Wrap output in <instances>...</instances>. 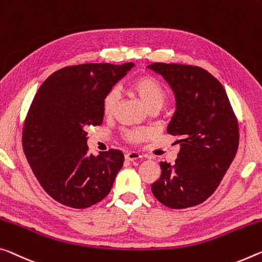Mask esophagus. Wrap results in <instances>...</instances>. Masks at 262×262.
<instances>
[{"label":"esophagus","instance_id":"esophagus-1","mask_svg":"<svg viewBox=\"0 0 262 262\" xmlns=\"http://www.w3.org/2000/svg\"><path fill=\"white\" fill-rule=\"evenodd\" d=\"M141 157H142V156H141L140 154L135 152V151H129V152H127L126 155H124V159H126L127 161H129V162H134L136 160H140Z\"/></svg>","mask_w":262,"mask_h":262}]
</instances>
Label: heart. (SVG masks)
Listing matches in <instances>:
<instances>
[{
	"instance_id": "b5f03b06",
	"label": "heart",
	"mask_w": 262,
	"mask_h": 262,
	"mask_svg": "<svg viewBox=\"0 0 262 262\" xmlns=\"http://www.w3.org/2000/svg\"><path fill=\"white\" fill-rule=\"evenodd\" d=\"M132 89L135 94L140 98V100L143 102V105L147 108L152 111H160L164 106L165 100H167V94H165L163 87L160 85V82L155 78L149 76H142L136 78L132 84ZM120 99V93L116 89H112L108 93L106 94L103 99V113L107 116L114 114L118 106ZM124 138L129 142L138 143L143 141L147 138V132L142 129H133L127 130L124 133Z\"/></svg>"
}]
</instances>
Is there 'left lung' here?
<instances>
[{
  "label": "left lung",
  "mask_w": 262,
  "mask_h": 262,
  "mask_svg": "<svg viewBox=\"0 0 262 262\" xmlns=\"http://www.w3.org/2000/svg\"><path fill=\"white\" fill-rule=\"evenodd\" d=\"M148 69L171 87L176 111L168 133L178 139L175 164L161 162L151 192L170 209L205 202L221 184L239 144L238 122L223 85L198 66L154 63Z\"/></svg>",
  "instance_id": "8db88e82"
}]
</instances>
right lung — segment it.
<instances>
[{"label": "right lung", "mask_w": 262, "mask_h": 262, "mask_svg": "<svg viewBox=\"0 0 262 262\" xmlns=\"http://www.w3.org/2000/svg\"><path fill=\"white\" fill-rule=\"evenodd\" d=\"M134 63L81 64L58 70L37 91L23 128V149L35 176L55 201L85 209L102 201L124 157L89 152L86 129L100 126L103 99Z\"/></svg>", "instance_id": "obj_1"}]
</instances>
